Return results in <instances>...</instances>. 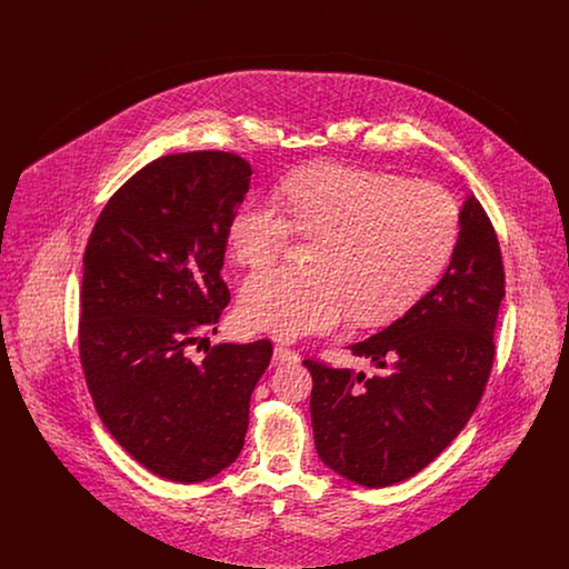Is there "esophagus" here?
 <instances>
[{
    "label": "esophagus",
    "instance_id": "esophagus-1",
    "mask_svg": "<svg viewBox=\"0 0 569 569\" xmlns=\"http://www.w3.org/2000/svg\"><path fill=\"white\" fill-rule=\"evenodd\" d=\"M272 356H274V362H292V360H298V353L292 348L283 346V343L274 346V353Z\"/></svg>",
    "mask_w": 569,
    "mask_h": 569
}]
</instances>
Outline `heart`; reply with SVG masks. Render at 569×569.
Here are the masks:
<instances>
[{
	"label": "heart",
	"mask_w": 569,
	"mask_h": 569,
	"mask_svg": "<svg viewBox=\"0 0 569 569\" xmlns=\"http://www.w3.org/2000/svg\"><path fill=\"white\" fill-rule=\"evenodd\" d=\"M295 230L318 239L313 271L277 267L244 281L239 316L251 330L295 339L326 332L353 311L383 325L409 311L450 264L457 200L433 183L346 163H311L274 198H249L228 221V247L249 269L272 264Z\"/></svg>",
	"instance_id": "1"
}]
</instances>
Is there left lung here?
<instances>
[{"label": "left lung", "mask_w": 569, "mask_h": 569, "mask_svg": "<svg viewBox=\"0 0 569 569\" xmlns=\"http://www.w3.org/2000/svg\"><path fill=\"white\" fill-rule=\"evenodd\" d=\"M503 283L497 232L471 196L439 283L403 318L350 346L378 365V376L302 360L313 378L309 407L322 462L350 482L383 488L437 459L485 395Z\"/></svg>", "instance_id": "8db88e82"}]
</instances>
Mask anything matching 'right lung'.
I'll return each mask as SVG.
<instances>
[{"mask_svg": "<svg viewBox=\"0 0 569 569\" xmlns=\"http://www.w3.org/2000/svg\"><path fill=\"white\" fill-rule=\"evenodd\" d=\"M249 177L223 151L147 163L110 196L82 256L79 353L96 411L132 459L179 485L237 460L271 362L269 339L188 356L230 302L226 230Z\"/></svg>", "mask_w": 569, "mask_h": 569, "instance_id": "right-lung-1", "label": "right lung"}]
</instances>
